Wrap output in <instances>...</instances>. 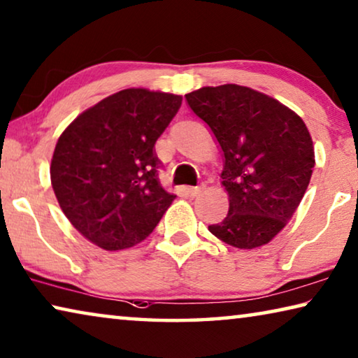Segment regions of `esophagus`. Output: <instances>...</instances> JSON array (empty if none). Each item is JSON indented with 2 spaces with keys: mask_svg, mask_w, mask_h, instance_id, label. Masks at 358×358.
<instances>
[{
  "mask_svg": "<svg viewBox=\"0 0 358 358\" xmlns=\"http://www.w3.org/2000/svg\"><path fill=\"white\" fill-rule=\"evenodd\" d=\"M187 192H189V195H190L192 198H195V196L200 195L201 187H189V189H187Z\"/></svg>",
  "mask_w": 358,
  "mask_h": 358,
  "instance_id": "34e87169",
  "label": "esophagus"
}]
</instances>
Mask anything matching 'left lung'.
Here are the masks:
<instances>
[{
    "label": "left lung",
    "instance_id": "8db88e82",
    "mask_svg": "<svg viewBox=\"0 0 358 358\" xmlns=\"http://www.w3.org/2000/svg\"><path fill=\"white\" fill-rule=\"evenodd\" d=\"M185 99L224 152L229 213L208 229L235 248L268 243L310 182L315 155L307 126L293 110L246 86H206Z\"/></svg>",
    "mask_w": 358,
    "mask_h": 358
}]
</instances>
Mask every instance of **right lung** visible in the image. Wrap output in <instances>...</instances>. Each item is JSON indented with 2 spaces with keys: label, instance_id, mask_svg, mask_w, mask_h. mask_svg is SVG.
<instances>
[{
  "label": "right lung",
  "instance_id": "1",
  "mask_svg": "<svg viewBox=\"0 0 358 358\" xmlns=\"http://www.w3.org/2000/svg\"><path fill=\"white\" fill-rule=\"evenodd\" d=\"M182 97L123 90L78 115L60 134L51 162L54 194L78 232L107 251L153 232L176 195L158 179L155 142Z\"/></svg>",
  "mask_w": 358,
  "mask_h": 358
}]
</instances>
